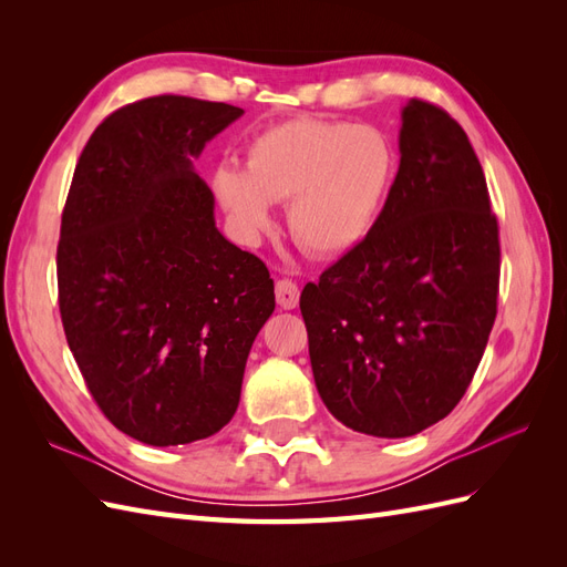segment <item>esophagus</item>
<instances>
[{
    "instance_id": "esophagus-1",
    "label": "esophagus",
    "mask_w": 567,
    "mask_h": 567,
    "mask_svg": "<svg viewBox=\"0 0 567 567\" xmlns=\"http://www.w3.org/2000/svg\"><path fill=\"white\" fill-rule=\"evenodd\" d=\"M300 300V288L296 281L290 279H279L277 281V302L284 310H296Z\"/></svg>"
}]
</instances>
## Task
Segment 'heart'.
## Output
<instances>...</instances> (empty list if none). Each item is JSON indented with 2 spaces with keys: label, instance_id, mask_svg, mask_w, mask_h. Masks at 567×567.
<instances>
[{
  "label": "heart",
  "instance_id": "b5f03b06",
  "mask_svg": "<svg viewBox=\"0 0 567 567\" xmlns=\"http://www.w3.org/2000/svg\"><path fill=\"white\" fill-rule=\"evenodd\" d=\"M394 169V151L379 130L302 115L257 132L246 167L221 161L210 184L241 234L267 231L271 203L290 200L296 244L317 257H340L371 236Z\"/></svg>",
  "mask_w": 567,
  "mask_h": 567
}]
</instances>
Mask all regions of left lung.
Instances as JSON below:
<instances>
[{
  "mask_svg": "<svg viewBox=\"0 0 567 567\" xmlns=\"http://www.w3.org/2000/svg\"><path fill=\"white\" fill-rule=\"evenodd\" d=\"M499 257L466 132L447 111L411 99L398 177L371 236L300 296L326 409L373 437H409L447 416L487 348Z\"/></svg>",
  "mask_w": 567,
  "mask_h": 567,
  "instance_id": "1",
  "label": "left lung"
}]
</instances>
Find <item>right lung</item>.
<instances>
[{
	"label": "right lung",
	"instance_id": "1",
	"mask_svg": "<svg viewBox=\"0 0 567 567\" xmlns=\"http://www.w3.org/2000/svg\"><path fill=\"white\" fill-rule=\"evenodd\" d=\"M244 109L161 94L111 113L75 165L56 250L68 348L94 402L153 447L210 437L236 414L274 312L260 257L215 227L194 158Z\"/></svg>",
	"mask_w": 567,
	"mask_h": 567
}]
</instances>
